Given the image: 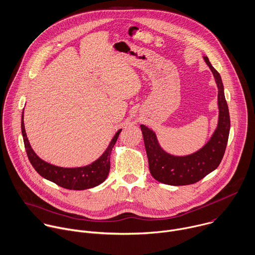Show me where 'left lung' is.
I'll list each match as a JSON object with an SVG mask.
<instances>
[{
	"label": "left lung",
	"instance_id": "1",
	"mask_svg": "<svg viewBox=\"0 0 255 255\" xmlns=\"http://www.w3.org/2000/svg\"><path fill=\"white\" fill-rule=\"evenodd\" d=\"M204 60L211 69L218 87L219 108L218 125L207 143L191 155L173 156L161 147L154 131L140 125L149 172L163 184L172 186L194 184L217 169L224 156L230 130L228 106L220 74L211 65L207 56H204Z\"/></svg>",
	"mask_w": 255,
	"mask_h": 255
}]
</instances>
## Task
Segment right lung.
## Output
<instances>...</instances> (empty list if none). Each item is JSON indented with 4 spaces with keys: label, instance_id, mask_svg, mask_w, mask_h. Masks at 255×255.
<instances>
[{
    "label": "right lung",
    "instance_id": "obj_1",
    "mask_svg": "<svg viewBox=\"0 0 255 255\" xmlns=\"http://www.w3.org/2000/svg\"><path fill=\"white\" fill-rule=\"evenodd\" d=\"M23 114H22V121H21V129H22L26 152L31 165L40 176H42L43 178L51 182L55 183L56 185L62 188L69 189V190L90 189L98 186L108 178V175L111 169L112 150L118 140V137L122 129L118 130V132L113 137L106 151L92 164L85 167H80V168H61V167L51 165L41 160L35 154V151L31 147V144L26 134Z\"/></svg>",
    "mask_w": 255,
    "mask_h": 255
}]
</instances>
